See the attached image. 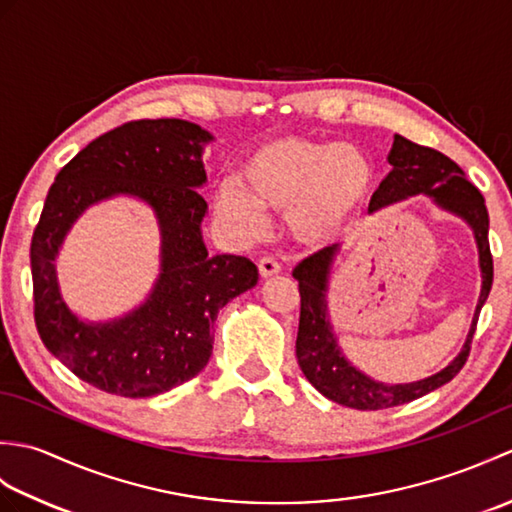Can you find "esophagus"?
<instances>
[{"mask_svg":"<svg viewBox=\"0 0 512 512\" xmlns=\"http://www.w3.org/2000/svg\"><path fill=\"white\" fill-rule=\"evenodd\" d=\"M257 268H259V275H262L264 279L266 277H275V275L281 273V264L277 262L275 257H262V259H259Z\"/></svg>","mask_w":512,"mask_h":512,"instance_id":"obj_1","label":"esophagus"}]
</instances>
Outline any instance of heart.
I'll return each instance as SVG.
<instances>
[{"label":"heart","instance_id":"1","mask_svg":"<svg viewBox=\"0 0 512 512\" xmlns=\"http://www.w3.org/2000/svg\"><path fill=\"white\" fill-rule=\"evenodd\" d=\"M237 182L217 189V211L246 235L264 224V213L288 211L290 228L303 242H325L361 202L374 180L363 149L350 143L281 136L246 156Z\"/></svg>","mask_w":512,"mask_h":512}]
</instances>
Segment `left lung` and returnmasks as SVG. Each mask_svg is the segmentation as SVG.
<instances>
[{
    "mask_svg": "<svg viewBox=\"0 0 512 512\" xmlns=\"http://www.w3.org/2000/svg\"><path fill=\"white\" fill-rule=\"evenodd\" d=\"M391 169L389 176L380 182L378 191L369 202V211L385 209L398 200L411 198L418 193H429L444 209L458 213L473 226L477 248H480V268H482V295L475 308L473 325L464 350L455 361L444 367L440 374L418 380L409 385H383L374 383L372 378L358 372L345 361L328 321V306H325V288H328V273L336 248H323L319 253L292 270V277L299 281L301 312H299V332H297V361L301 372L310 383L317 387L325 398L339 405L376 411L387 407H398L422 398L429 391L442 387L444 383L460 372L466 358L471 354L473 334L480 319V310L493 286V255L488 244V213L482 193L466 180V173L455 162L440 154L438 149L424 147L411 140L396 136L394 147L389 154Z\"/></svg>",
    "mask_w": 512,
    "mask_h": 512,
    "instance_id": "8db88e82",
    "label": "left lung"
}]
</instances>
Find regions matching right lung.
Listing matches in <instances>:
<instances>
[{"mask_svg":"<svg viewBox=\"0 0 512 512\" xmlns=\"http://www.w3.org/2000/svg\"><path fill=\"white\" fill-rule=\"evenodd\" d=\"M211 134L182 118H140L99 136L65 165L48 191L30 242L35 325L43 345L85 383L123 398H149L187 383L213 352V323L253 288L257 266L242 255H209L202 242L206 180L202 143ZM116 192L155 206L163 273L143 309L88 326L60 301L53 255L83 208Z\"/></svg>","mask_w":512,"mask_h":512,"instance_id":"add662e5","label":"right lung"}]
</instances>
